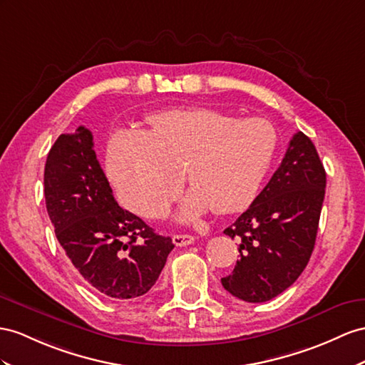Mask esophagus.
Here are the masks:
<instances>
[{
	"mask_svg": "<svg viewBox=\"0 0 365 365\" xmlns=\"http://www.w3.org/2000/svg\"><path fill=\"white\" fill-rule=\"evenodd\" d=\"M195 237L191 235H174L173 236V242L177 247H186V245H191L194 244Z\"/></svg>",
	"mask_w": 365,
	"mask_h": 365,
	"instance_id": "esophagus-1",
	"label": "esophagus"
}]
</instances>
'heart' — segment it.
<instances>
[{"instance_id": "heart-1", "label": "heart", "mask_w": 365, "mask_h": 365, "mask_svg": "<svg viewBox=\"0 0 365 365\" xmlns=\"http://www.w3.org/2000/svg\"><path fill=\"white\" fill-rule=\"evenodd\" d=\"M277 133L265 118L228 115L210 108L157 112L145 133L110 140L108 170L121 202L145 219L162 217L179 194L182 175L191 186L179 219L195 220L244 210L269 171Z\"/></svg>"}]
</instances>
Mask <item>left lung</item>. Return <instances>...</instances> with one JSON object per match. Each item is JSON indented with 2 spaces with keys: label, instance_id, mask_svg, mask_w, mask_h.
Segmentation results:
<instances>
[{
  "label": "left lung",
  "instance_id": "obj_1",
  "mask_svg": "<svg viewBox=\"0 0 365 365\" xmlns=\"http://www.w3.org/2000/svg\"><path fill=\"white\" fill-rule=\"evenodd\" d=\"M327 174L304 133L289 140L282 163L265 188L228 227L240 259L222 285L245 302H267L296 282L313 253Z\"/></svg>",
  "mask_w": 365,
  "mask_h": 365
}]
</instances>
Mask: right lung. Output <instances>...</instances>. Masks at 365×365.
Returning <instances> with one entry per match:
<instances>
[{
	"label": "right lung",
	"mask_w": 365,
	"mask_h": 365,
	"mask_svg": "<svg viewBox=\"0 0 365 365\" xmlns=\"http://www.w3.org/2000/svg\"><path fill=\"white\" fill-rule=\"evenodd\" d=\"M44 197L55 236L88 285L112 299L138 297L153 288L173 239L118 207L88 128L61 134L51 148Z\"/></svg>",
	"instance_id": "1"
}]
</instances>
